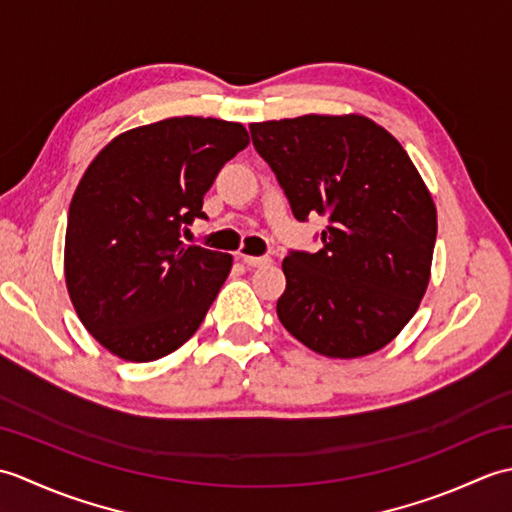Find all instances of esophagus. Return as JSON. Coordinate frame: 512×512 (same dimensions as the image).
Here are the masks:
<instances>
[{"label":"esophagus","instance_id":"34e87169","mask_svg":"<svg viewBox=\"0 0 512 512\" xmlns=\"http://www.w3.org/2000/svg\"><path fill=\"white\" fill-rule=\"evenodd\" d=\"M239 259L250 268H257V266H266L270 264V257L268 255H262V257H253V255H239Z\"/></svg>","mask_w":512,"mask_h":512}]
</instances>
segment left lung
I'll list each match as a JSON object with an SVG mask.
<instances>
[{"label": "left lung", "instance_id": "obj_1", "mask_svg": "<svg viewBox=\"0 0 512 512\" xmlns=\"http://www.w3.org/2000/svg\"><path fill=\"white\" fill-rule=\"evenodd\" d=\"M292 215H323L321 250H290L277 317L330 358L385 347L429 284L436 204L407 151L365 116L308 114L250 125Z\"/></svg>", "mask_w": 512, "mask_h": 512}]
</instances>
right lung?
Listing matches in <instances>:
<instances>
[{"label":"right lung","instance_id":"right-lung-1","mask_svg":"<svg viewBox=\"0 0 512 512\" xmlns=\"http://www.w3.org/2000/svg\"><path fill=\"white\" fill-rule=\"evenodd\" d=\"M248 145L239 123L167 118L114 138L74 191L65 284L88 332L125 361L187 343L231 273L233 257L184 244L204 193Z\"/></svg>","mask_w":512,"mask_h":512}]
</instances>
